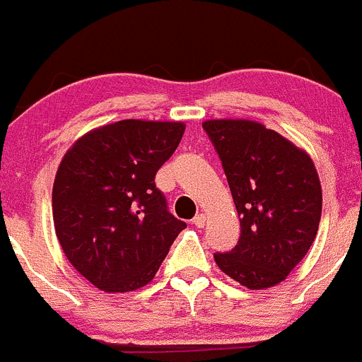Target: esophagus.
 <instances>
[{"label":"esophagus","instance_id":"esophagus-1","mask_svg":"<svg viewBox=\"0 0 362 362\" xmlns=\"http://www.w3.org/2000/svg\"><path fill=\"white\" fill-rule=\"evenodd\" d=\"M192 225L198 228H204L205 227V214H197L192 218Z\"/></svg>","mask_w":362,"mask_h":362}]
</instances>
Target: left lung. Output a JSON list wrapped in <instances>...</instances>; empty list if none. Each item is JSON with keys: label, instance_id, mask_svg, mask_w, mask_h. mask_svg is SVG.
Instances as JSON below:
<instances>
[{"label": "left lung", "instance_id": "obj_1", "mask_svg": "<svg viewBox=\"0 0 362 362\" xmlns=\"http://www.w3.org/2000/svg\"><path fill=\"white\" fill-rule=\"evenodd\" d=\"M211 137L241 216V238L214 253L223 273L248 289L276 286L302 261L322 218V185L309 153L250 119H209Z\"/></svg>", "mask_w": 362, "mask_h": 362}]
</instances>
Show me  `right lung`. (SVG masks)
Segmentation results:
<instances>
[{
	"label": "right lung",
	"mask_w": 362,
	"mask_h": 362,
	"mask_svg": "<svg viewBox=\"0 0 362 362\" xmlns=\"http://www.w3.org/2000/svg\"><path fill=\"white\" fill-rule=\"evenodd\" d=\"M184 130L180 121L123 119L87 132L64 155L52 197L57 238L101 291L150 284L185 228L155 187Z\"/></svg>",
	"instance_id": "add662e5"
}]
</instances>
